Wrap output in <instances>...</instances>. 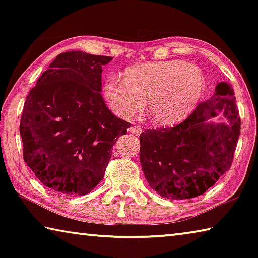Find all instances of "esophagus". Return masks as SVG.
I'll return each mask as SVG.
<instances>
[{"mask_svg":"<svg viewBox=\"0 0 258 258\" xmlns=\"http://www.w3.org/2000/svg\"><path fill=\"white\" fill-rule=\"evenodd\" d=\"M130 132L132 133V134H134V135H140L142 133V131H143V128L141 127V126H138V125H134V126H132V127H131L130 130Z\"/></svg>","mask_w":258,"mask_h":258,"instance_id":"1","label":"esophagus"}]
</instances>
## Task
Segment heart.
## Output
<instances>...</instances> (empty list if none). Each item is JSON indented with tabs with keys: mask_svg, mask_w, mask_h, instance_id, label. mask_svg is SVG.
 <instances>
[{
	"mask_svg": "<svg viewBox=\"0 0 258 258\" xmlns=\"http://www.w3.org/2000/svg\"><path fill=\"white\" fill-rule=\"evenodd\" d=\"M204 77L198 67L180 60L150 61L128 67L124 82L109 77L103 93L111 110L131 118L142 110L158 125H173L195 110L204 92Z\"/></svg>",
	"mask_w": 258,
	"mask_h": 258,
	"instance_id": "heart-1",
	"label": "heart"
}]
</instances>
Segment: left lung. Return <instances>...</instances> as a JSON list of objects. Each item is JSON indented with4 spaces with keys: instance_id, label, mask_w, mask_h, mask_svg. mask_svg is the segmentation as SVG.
Wrapping results in <instances>:
<instances>
[{
    "instance_id": "left-lung-1",
    "label": "left lung",
    "mask_w": 258,
    "mask_h": 258,
    "mask_svg": "<svg viewBox=\"0 0 258 258\" xmlns=\"http://www.w3.org/2000/svg\"><path fill=\"white\" fill-rule=\"evenodd\" d=\"M233 94L228 83H218L213 97L200 102L181 124L140 134L142 172L161 197H198L229 171L240 134ZM218 112H224L226 124L210 121Z\"/></svg>"
}]
</instances>
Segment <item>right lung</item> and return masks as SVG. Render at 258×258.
Returning a JSON list of instances; mask_svg holds the SVG:
<instances>
[{
	"label": "right lung",
	"mask_w": 258,
	"mask_h": 258,
	"mask_svg": "<svg viewBox=\"0 0 258 258\" xmlns=\"http://www.w3.org/2000/svg\"><path fill=\"white\" fill-rule=\"evenodd\" d=\"M111 56L69 51L52 61L27 95L20 119L24 160L40 182L61 195L90 194L103 178L112 147L130 123L101 92Z\"/></svg>",
	"instance_id": "1"
}]
</instances>
